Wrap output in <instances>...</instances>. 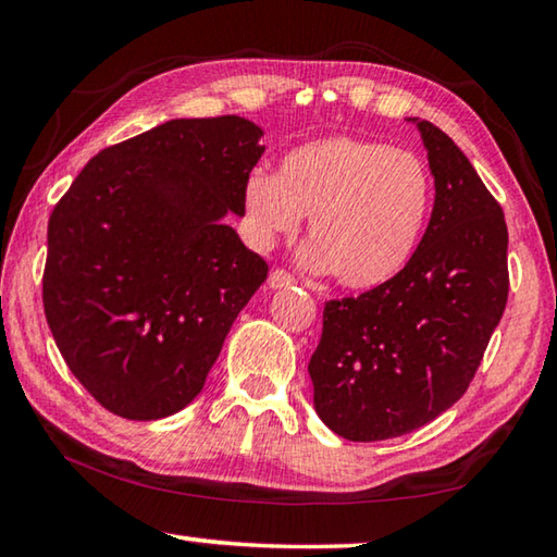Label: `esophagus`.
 <instances>
[{"label":"esophagus","mask_w":557,"mask_h":557,"mask_svg":"<svg viewBox=\"0 0 557 557\" xmlns=\"http://www.w3.org/2000/svg\"><path fill=\"white\" fill-rule=\"evenodd\" d=\"M289 285H295V277L289 275L287 270H272L270 272V277H268V287L270 289H282V287H289Z\"/></svg>","instance_id":"1"}]
</instances>
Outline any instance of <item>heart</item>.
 I'll return each instance as SVG.
<instances>
[{
	"label": "heart",
	"instance_id": "obj_1",
	"mask_svg": "<svg viewBox=\"0 0 557 557\" xmlns=\"http://www.w3.org/2000/svg\"><path fill=\"white\" fill-rule=\"evenodd\" d=\"M260 248L297 233L309 219V270H332L338 285L373 289L391 282L418 250L432 206V182L418 154L358 137L299 145L277 176L252 172L243 188Z\"/></svg>",
	"mask_w": 557,
	"mask_h": 557
}]
</instances>
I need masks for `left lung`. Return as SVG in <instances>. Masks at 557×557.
I'll list each match as a JSON object with an SVG mask.
<instances>
[{
  "label": "left lung",
  "instance_id": "8db88e82",
  "mask_svg": "<svg viewBox=\"0 0 557 557\" xmlns=\"http://www.w3.org/2000/svg\"><path fill=\"white\" fill-rule=\"evenodd\" d=\"M435 176L428 231L391 282L332 299L309 361L329 430L379 442L428 425L467 393L508 299V231L465 152L412 117Z\"/></svg>",
  "mask_w": 557,
  "mask_h": 557
}]
</instances>
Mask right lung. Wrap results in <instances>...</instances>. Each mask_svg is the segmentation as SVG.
Returning a JSON list of instances; mask_svg holds the SVG:
<instances>
[{
    "mask_svg": "<svg viewBox=\"0 0 557 557\" xmlns=\"http://www.w3.org/2000/svg\"><path fill=\"white\" fill-rule=\"evenodd\" d=\"M256 122L169 120L102 149L49 219L44 312L102 408L159 420L201 393L235 317L268 277L228 213L265 152Z\"/></svg>",
    "mask_w": 557,
    "mask_h": 557,
    "instance_id": "obj_1",
    "label": "right lung"
}]
</instances>
